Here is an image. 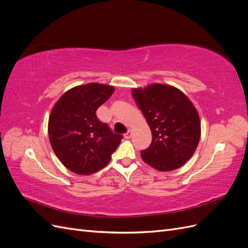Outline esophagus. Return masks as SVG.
I'll return each instance as SVG.
<instances>
[{"label":"esophagus","instance_id":"1","mask_svg":"<svg viewBox=\"0 0 248 248\" xmlns=\"http://www.w3.org/2000/svg\"><path fill=\"white\" fill-rule=\"evenodd\" d=\"M125 139H130L131 138V129H128L127 130V132L125 133Z\"/></svg>","mask_w":248,"mask_h":248}]
</instances>
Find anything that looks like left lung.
<instances>
[{
  "instance_id": "1",
  "label": "left lung",
  "mask_w": 248,
  "mask_h": 248,
  "mask_svg": "<svg viewBox=\"0 0 248 248\" xmlns=\"http://www.w3.org/2000/svg\"><path fill=\"white\" fill-rule=\"evenodd\" d=\"M133 99L152 132L141 159L161 171L181 168L193 155L201 138V121L196 108L179 89L152 84L132 90Z\"/></svg>"
}]
</instances>
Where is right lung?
I'll use <instances>...</instances> for the list:
<instances>
[{
    "label": "right lung",
    "instance_id": "obj_1",
    "mask_svg": "<svg viewBox=\"0 0 248 248\" xmlns=\"http://www.w3.org/2000/svg\"><path fill=\"white\" fill-rule=\"evenodd\" d=\"M114 91V87L97 82L74 87L51 109V148L60 161L76 174L91 175L103 169L123 139L96 116L97 108Z\"/></svg>",
    "mask_w": 248,
    "mask_h": 248
}]
</instances>
